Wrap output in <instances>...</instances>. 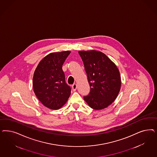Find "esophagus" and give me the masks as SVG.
<instances>
[{
  "label": "esophagus",
  "mask_w": 157,
  "mask_h": 157,
  "mask_svg": "<svg viewBox=\"0 0 157 157\" xmlns=\"http://www.w3.org/2000/svg\"><path fill=\"white\" fill-rule=\"evenodd\" d=\"M76 90H77V84H73L72 85V90L73 91H75Z\"/></svg>",
  "instance_id": "esophagus-1"
}]
</instances>
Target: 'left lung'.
I'll return each instance as SVG.
<instances>
[{
	"label": "left lung",
	"instance_id": "left-lung-1",
	"mask_svg": "<svg viewBox=\"0 0 157 157\" xmlns=\"http://www.w3.org/2000/svg\"><path fill=\"white\" fill-rule=\"evenodd\" d=\"M90 92L84 99L92 109L101 110L114 101L121 88L116 65L105 54L97 51H80Z\"/></svg>",
	"mask_w": 157,
	"mask_h": 157
}]
</instances>
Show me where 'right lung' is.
Returning a JSON list of instances; mask_svg holds the SVG:
<instances>
[{
	"mask_svg": "<svg viewBox=\"0 0 157 157\" xmlns=\"http://www.w3.org/2000/svg\"><path fill=\"white\" fill-rule=\"evenodd\" d=\"M71 51L51 53L36 67L33 77L36 96L45 106L57 110L63 106L71 95V88L66 83L62 65Z\"/></svg>",
	"mask_w": 157,
	"mask_h": 157,
	"instance_id": "right-lung-1",
	"label": "right lung"
}]
</instances>
